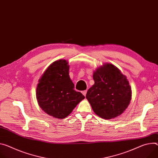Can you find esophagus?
I'll use <instances>...</instances> for the list:
<instances>
[{"instance_id": "obj_1", "label": "esophagus", "mask_w": 158, "mask_h": 158, "mask_svg": "<svg viewBox=\"0 0 158 158\" xmlns=\"http://www.w3.org/2000/svg\"><path fill=\"white\" fill-rule=\"evenodd\" d=\"M82 94H83L84 96H85V95H86V93H87V91H86V90L83 91L82 92Z\"/></svg>"}]
</instances>
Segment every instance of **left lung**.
<instances>
[{
	"label": "left lung",
	"mask_w": 158,
	"mask_h": 158,
	"mask_svg": "<svg viewBox=\"0 0 158 158\" xmlns=\"http://www.w3.org/2000/svg\"><path fill=\"white\" fill-rule=\"evenodd\" d=\"M94 84L85 98L94 112L105 119L121 114L131 102L132 90L126 77L112 64H106L93 74Z\"/></svg>",
	"instance_id": "obj_1"
}]
</instances>
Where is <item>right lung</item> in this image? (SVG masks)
<instances>
[{"instance_id": "add662e5", "label": "right lung", "mask_w": 158, "mask_h": 158, "mask_svg": "<svg viewBox=\"0 0 158 158\" xmlns=\"http://www.w3.org/2000/svg\"><path fill=\"white\" fill-rule=\"evenodd\" d=\"M65 60L51 64L42 75L36 88V98L41 108L50 116L64 118L84 96L74 90Z\"/></svg>"}]
</instances>
